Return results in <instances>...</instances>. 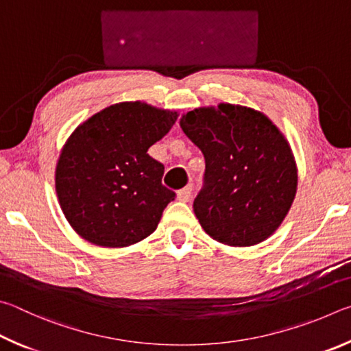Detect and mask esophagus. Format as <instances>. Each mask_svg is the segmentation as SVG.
I'll return each mask as SVG.
<instances>
[{
  "label": "esophagus",
  "instance_id": "esophagus-1",
  "mask_svg": "<svg viewBox=\"0 0 351 351\" xmlns=\"http://www.w3.org/2000/svg\"><path fill=\"white\" fill-rule=\"evenodd\" d=\"M191 195H193V185H188L177 193V199H179L180 202H188L189 199H191Z\"/></svg>",
  "mask_w": 351,
  "mask_h": 351
}]
</instances>
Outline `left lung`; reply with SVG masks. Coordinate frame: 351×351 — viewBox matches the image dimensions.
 I'll list each match as a JSON object with an SVG mask.
<instances>
[{
	"label": "left lung",
	"instance_id": "1",
	"mask_svg": "<svg viewBox=\"0 0 351 351\" xmlns=\"http://www.w3.org/2000/svg\"><path fill=\"white\" fill-rule=\"evenodd\" d=\"M180 126L205 157L194 213L214 241L251 247L279 228L296 195L291 147L259 110L220 103L189 110Z\"/></svg>",
	"mask_w": 351,
	"mask_h": 351
}]
</instances>
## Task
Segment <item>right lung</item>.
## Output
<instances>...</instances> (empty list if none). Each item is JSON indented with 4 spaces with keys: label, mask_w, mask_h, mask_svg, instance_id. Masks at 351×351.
Instances as JSON below:
<instances>
[{
    "label": "right lung",
    "mask_w": 351,
    "mask_h": 351,
    "mask_svg": "<svg viewBox=\"0 0 351 351\" xmlns=\"http://www.w3.org/2000/svg\"><path fill=\"white\" fill-rule=\"evenodd\" d=\"M177 112L141 101L117 103L82 123L67 138L55 171L64 217L86 241L121 248L156 231L176 193L165 166L147 149L169 132Z\"/></svg>",
    "instance_id": "obj_1"
}]
</instances>
